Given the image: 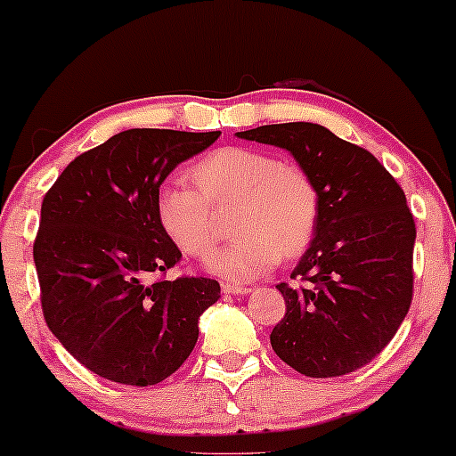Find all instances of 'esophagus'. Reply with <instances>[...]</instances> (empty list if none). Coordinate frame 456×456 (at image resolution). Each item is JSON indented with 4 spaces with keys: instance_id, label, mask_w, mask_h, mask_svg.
<instances>
[{
    "instance_id": "1",
    "label": "esophagus",
    "mask_w": 456,
    "mask_h": 456,
    "mask_svg": "<svg viewBox=\"0 0 456 456\" xmlns=\"http://www.w3.org/2000/svg\"><path fill=\"white\" fill-rule=\"evenodd\" d=\"M223 291L224 294H232V296H242V294H248V287L244 285H233V282H223Z\"/></svg>"
}]
</instances>
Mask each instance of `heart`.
I'll use <instances>...</instances> for the list:
<instances>
[{
	"label": "heart",
	"mask_w": 456,
	"mask_h": 456,
	"mask_svg": "<svg viewBox=\"0 0 456 456\" xmlns=\"http://www.w3.org/2000/svg\"><path fill=\"white\" fill-rule=\"evenodd\" d=\"M194 186L169 182L156 197L162 233L191 257H208L216 244L212 208L233 203V242L208 259L212 274L253 281L297 257L313 242L322 197L313 177L272 151L232 145L214 150L192 167Z\"/></svg>",
	"instance_id": "1"
}]
</instances>
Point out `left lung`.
Wrapping results in <instances>:
<instances>
[{"instance_id": "1", "label": "left lung", "mask_w": 456, "mask_h": 456, "mask_svg": "<svg viewBox=\"0 0 456 456\" xmlns=\"http://www.w3.org/2000/svg\"><path fill=\"white\" fill-rule=\"evenodd\" d=\"M238 137L291 151L322 197L315 238L291 272L306 285H276L287 311L272 349L306 378L354 373L392 341L411 305L416 224L405 192L369 150L319 124Z\"/></svg>"}]
</instances>
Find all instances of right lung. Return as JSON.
<instances>
[{
    "instance_id": "right-lung-1",
    "label": "right lung",
    "mask_w": 456,
    "mask_h": 456,
    "mask_svg": "<svg viewBox=\"0 0 456 456\" xmlns=\"http://www.w3.org/2000/svg\"><path fill=\"white\" fill-rule=\"evenodd\" d=\"M218 137L124 130L77 156L46 191L34 240L40 305L57 341L92 373L143 388L195 347L199 317L221 285L165 279L182 253L162 233L156 197L180 162Z\"/></svg>"
}]
</instances>
